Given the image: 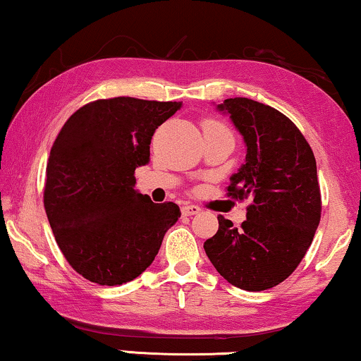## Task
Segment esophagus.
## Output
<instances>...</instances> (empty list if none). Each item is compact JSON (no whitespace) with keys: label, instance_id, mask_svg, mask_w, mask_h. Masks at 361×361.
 <instances>
[{"label":"esophagus","instance_id":"obj_1","mask_svg":"<svg viewBox=\"0 0 361 361\" xmlns=\"http://www.w3.org/2000/svg\"><path fill=\"white\" fill-rule=\"evenodd\" d=\"M180 212H182V215H184V216L197 215V213H200V207H198V205H190V203H185V205H182Z\"/></svg>","mask_w":361,"mask_h":361}]
</instances>
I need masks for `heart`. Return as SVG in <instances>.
Masks as SVG:
<instances>
[{"mask_svg": "<svg viewBox=\"0 0 361 361\" xmlns=\"http://www.w3.org/2000/svg\"><path fill=\"white\" fill-rule=\"evenodd\" d=\"M212 128H223V125L215 122V120H207V122L203 123V132H205V130H212Z\"/></svg>", "mask_w": 361, "mask_h": 361, "instance_id": "obj_1", "label": "heart"}]
</instances>
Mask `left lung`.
Returning <instances> with one entry per match:
<instances>
[{
  "instance_id": "obj_1",
  "label": "left lung",
  "mask_w": 361,
  "mask_h": 361,
  "mask_svg": "<svg viewBox=\"0 0 361 361\" xmlns=\"http://www.w3.org/2000/svg\"><path fill=\"white\" fill-rule=\"evenodd\" d=\"M216 109L229 114L247 146L228 197L250 203L241 228L219 215L218 231L203 249L231 285L247 291L274 288L300 265L319 224L314 153L296 125L274 107L234 97Z\"/></svg>"
}]
</instances>
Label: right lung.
<instances>
[{
  "instance_id": "right-lung-1",
  "label": "right lung",
  "mask_w": 361,
  "mask_h": 361,
  "mask_svg": "<svg viewBox=\"0 0 361 361\" xmlns=\"http://www.w3.org/2000/svg\"><path fill=\"white\" fill-rule=\"evenodd\" d=\"M180 102L99 99L66 120L51 146L44 207L68 264L97 285L127 283L149 267L180 216L133 189L156 128Z\"/></svg>"
}]
</instances>
